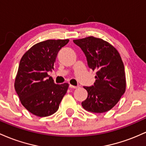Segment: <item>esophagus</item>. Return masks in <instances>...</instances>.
I'll return each mask as SVG.
<instances>
[{
    "label": "esophagus",
    "mask_w": 146,
    "mask_h": 146,
    "mask_svg": "<svg viewBox=\"0 0 146 146\" xmlns=\"http://www.w3.org/2000/svg\"><path fill=\"white\" fill-rule=\"evenodd\" d=\"M70 88H73V89H76V88H78V86H72V85L70 84V86H69Z\"/></svg>",
    "instance_id": "34e87169"
}]
</instances>
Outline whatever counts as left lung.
<instances>
[{
  "instance_id": "obj_1",
  "label": "left lung",
  "mask_w": 146,
  "mask_h": 146,
  "mask_svg": "<svg viewBox=\"0 0 146 146\" xmlns=\"http://www.w3.org/2000/svg\"><path fill=\"white\" fill-rule=\"evenodd\" d=\"M73 42L86 55L88 67L96 71L94 85L83 87L88 95L82 106L92 112H107L119 102L125 91V70L120 54L101 38L89 36Z\"/></svg>"
}]
</instances>
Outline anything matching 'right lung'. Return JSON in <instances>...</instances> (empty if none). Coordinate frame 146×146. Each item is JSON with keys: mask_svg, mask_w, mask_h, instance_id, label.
<instances>
[{"mask_svg": "<svg viewBox=\"0 0 146 146\" xmlns=\"http://www.w3.org/2000/svg\"><path fill=\"white\" fill-rule=\"evenodd\" d=\"M68 42V39L40 42L21 59L14 88L23 106L34 115L53 114L66 94L68 83L55 84L47 72L54 70L58 52Z\"/></svg>", "mask_w": 146, "mask_h": 146, "instance_id": "obj_1", "label": "right lung"}]
</instances>
